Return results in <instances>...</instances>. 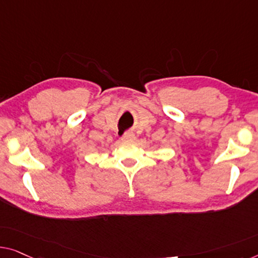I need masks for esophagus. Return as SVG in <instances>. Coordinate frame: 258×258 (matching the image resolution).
I'll return each instance as SVG.
<instances>
[{
    "label": "esophagus",
    "mask_w": 258,
    "mask_h": 258,
    "mask_svg": "<svg viewBox=\"0 0 258 258\" xmlns=\"http://www.w3.org/2000/svg\"><path fill=\"white\" fill-rule=\"evenodd\" d=\"M121 139L124 140V141H133L134 139H136V136H134L133 133L127 132V133H125L124 136H122Z\"/></svg>",
    "instance_id": "1"
}]
</instances>
